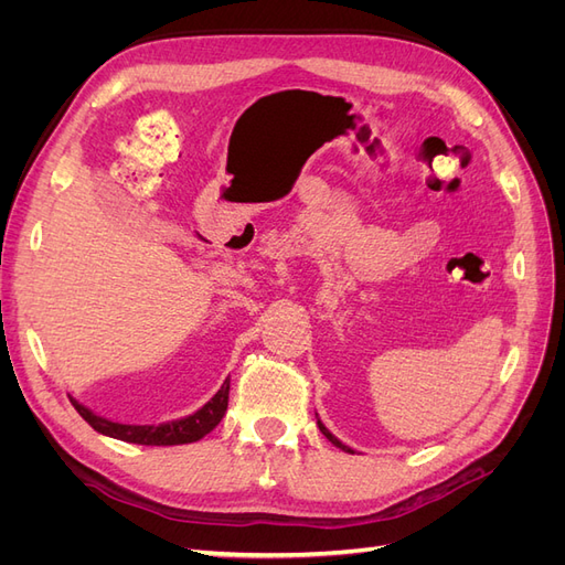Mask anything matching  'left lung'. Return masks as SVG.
I'll return each instance as SVG.
<instances>
[{"label": "left lung", "mask_w": 565, "mask_h": 565, "mask_svg": "<svg viewBox=\"0 0 565 565\" xmlns=\"http://www.w3.org/2000/svg\"><path fill=\"white\" fill-rule=\"evenodd\" d=\"M318 426H320V431H322V436H324V438H328V440H332V446H337V448H341V450H347V452H351V455H353V450H351L349 446H344V443H341V440H339L337 436H332V434H330L328 429H324V424H322L320 419H318Z\"/></svg>", "instance_id": "left-lung-1"}]
</instances>
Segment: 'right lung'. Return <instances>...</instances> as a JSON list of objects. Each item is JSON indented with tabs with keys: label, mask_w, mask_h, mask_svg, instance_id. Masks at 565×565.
Listing matches in <instances>:
<instances>
[{
	"label": "right lung",
	"mask_w": 565,
	"mask_h": 565,
	"mask_svg": "<svg viewBox=\"0 0 565 565\" xmlns=\"http://www.w3.org/2000/svg\"><path fill=\"white\" fill-rule=\"evenodd\" d=\"M228 388L231 382L226 380L224 386H221L214 398L204 403L198 413L188 415L183 419H174V422H164V424H117L110 422L106 417L94 415L89 407H84L82 403H77L75 398H71V403L75 405L77 413L82 415V419L87 422L94 431L110 436V438H119L127 443H136V446H183V443H195L200 438L207 436L210 431L216 429V424L224 419L226 407H228Z\"/></svg>",
	"instance_id": "obj_1"
}]
</instances>
